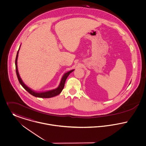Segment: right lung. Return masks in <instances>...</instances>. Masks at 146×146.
I'll list each match as a JSON object with an SVG mask.
<instances>
[{
    "label": "right lung",
    "mask_w": 146,
    "mask_h": 146,
    "mask_svg": "<svg viewBox=\"0 0 146 146\" xmlns=\"http://www.w3.org/2000/svg\"><path fill=\"white\" fill-rule=\"evenodd\" d=\"M20 48L17 52V56H16V61H15V64H16V74H17V78L19 79V81L20 82V83L21 85L23 86V88L26 90L30 94L33 95L34 97H39V98H51L54 96H56L57 95H58L59 94L61 93V92H62V90L64 88V83L65 82L66 80V79L67 78V77L68 76V75H70V73H71L74 70H72L66 73H65L63 76L61 80V83L60 84L58 87L56 89H54L53 90H49V91H46V92H35V91H33V90H31L30 88H29V87H27L25 84L23 83V82H22V79L20 76V75L19 74V71H18V68H17V58H18V55H19V52Z\"/></svg>",
    "instance_id": "right-lung-1"
}]
</instances>
